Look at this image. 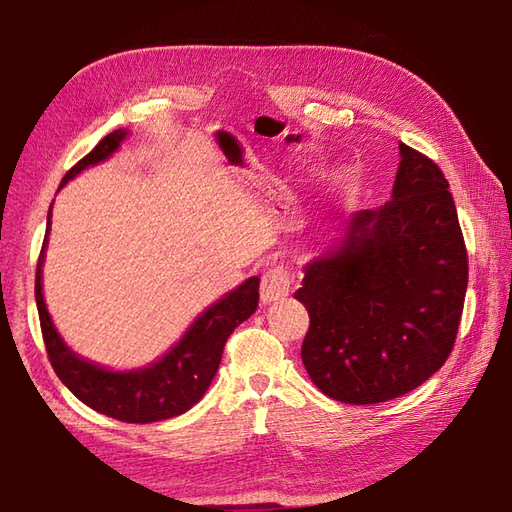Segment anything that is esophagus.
Returning <instances> with one entry per match:
<instances>
[{"label": "esophagus", "instance_id": "obj_1", "mask_svg": "<svg viewBox=\"0 0 512 512\" xmlns=\"http://www.w3.org/2000/svg\"><path fill=\"white\" fill-rule=\"evenodd\" d=\"M291 291V273L284 266L268 268L262 275V284H259V296H262L264 305H271L275 300L287 298Z\"/></svg>", "mask_w": 512, "mask_h": 512}]
</instances>
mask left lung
Masks as SVG:
<instances>
[{
  "label": "left lung",
  "mask_w": 512,
  "mask_h": 512,
  "mask_svg": "<svg viewBox=\"0 0 512 512\" xmlns=\"http://www.w3.org/2000/svg\"><path fill=\"white\" fill-rule=\"evenodd\" d=\"M393 196L350 216L341 246L305 268L302 363L332 400L377 404L418 388L454 348L467 250L449 183L400 144Z\"/></svg>",
  "instance_id": "left-lung-1"
}]
</instances>
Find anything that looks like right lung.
Returning a JSON list of instances; mask_svg holds the SVG:
<instances>
[{
  "label": "right lung",
  "mask_w": 512,
  "mask_h": 512,
  "mask_svg": "<svg viewBox=\"0 0 512 512\" xmlns=\"http://www.w3.org/2000/svg\"><path fill=\"white\" fill-rule=\"evenodd\" d=\"M128 133L115 131L103 137L94 149L85 155L81 162H76L63 178V187L67 180H72L76 173L108 160L119 149L121 140ZM51 221V207H49ZM49 235V223H47ZM45 235V246H47ZM45 246L40 250L38 268H36V305L40 314L42 339H45L47 357L51 368L56 370L58 379L72 391L83 404L99 411L108 418L121 422L146 424L169 420L185 413L201 400L212 379L219 370L221 354L228 336L235 332L239 323H244L255 314L259 300V277L248 280L235 291L225 293L221 300H216L212 307H207L198 316L192 327L187 329L183 339L151 366L112 372L97 366L88 359H81L67 348L60 339L54 323L42 298V262H45Z\"/></svg>",
  "instance_id": "right-lung-1"
}]
</instances>
